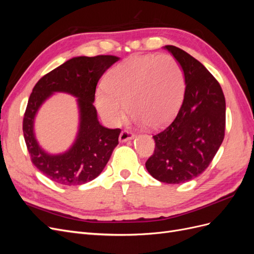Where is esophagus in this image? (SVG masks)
Wrapping results in <instances>:
<instances>
[{"mask_svg": "<svg viewBox=\"0 0 254 254\" xmlns=\"http://www.w3.org/2000/svg\"><path fill=\"white\" fill-rule=\"evenodd\" d=\"M134 137V134L131 131H128V130H123L120 134V142H126L129 140H132Z\"/></svg>", "mask_w": 254, "mask_h": 254, "instance_id": "esophagus-1", "label": "esophagus"}]
</instances>
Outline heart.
<instances>
[{"instance_id":"heart-1","label":"heart","mask_w":254,"mask_h":254,"mask_svg":"<svg viewBox=\"0 0 254 254\" xmlns=\"http://www.w3.org/2000/svg\"><path fill=\"white\" fill-rule=\"evenodd\" d=\"M184 91L183 70L170 54L133 56L109 72L106 88L96 92V106L102 117L112 125L120 124L124 119L127 106L136 122L159 129L178 113Z\"/></svg>"}]
</instances>
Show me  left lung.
I'll return each instance as SVG.
<instances>
[{
	"mask_svg": "<svg viewBox=\"0 0 254 254\" xmlns=\"http://www.w3.org/2000/svg\"><path fill=\"white\" fill-rule=\"evenodd\" d=\"M164 49L178 60L187 87L172 124L152 136L155 151L145 166L155 179L178 184L202 174L216 155L225 137L226 99L202 64L174 45Z\"/></svg>",
	"mask_w": 254,
	"mask_h": 254,
	"instance_id": "1",
	"label": "left lung"
}]
</instances>
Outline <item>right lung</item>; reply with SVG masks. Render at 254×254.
I'll return each instance as SVG.
<instances>
[{"instance_id": "add662e5", "label": "right lung", "mask_w": 254, "mask_h": 254, "mask_svg": "<svg viewBox=\"0 0 254 254\" xmlns=\"http://www.w3.org/2000/svg\"><path fill=\"white\" fill-rule=\"evenodd\" d=\"M120 58L111 55L75 57L39 79L29 96L23 119V134L33 164L52 181L63 186H80L103 172L119 144L121 129L102 126L93 106L99 78ZM54 91L78 97L81 123L72 147L60 155H50L37 144L33 120L40 106Z\"/></svg>"}]
</instances>
